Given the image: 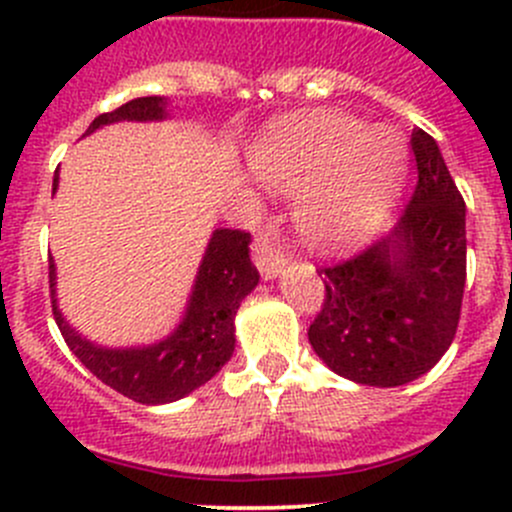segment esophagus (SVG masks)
Returning <instances> with one entry per match:
<instances>
[{"label": "esophagus", "mask_w": 512, "mask_h": 512, "mask_svg": "<svg viewBox=\"0 0 512 512\" xmlns=\"http://www.w3.org/2000/svg\"><path fill=\"white\" fill-rule=\"evenodd\" d=\"M252 255H255V265L265 280H275V277H280L285 272L287 257L277 247L272 232H265V235L257 237L255 245H252Z\"/></svg>", "instance_id": "obj_1"}]
</instances>
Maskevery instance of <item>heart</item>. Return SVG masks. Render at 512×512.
I'll return each mask as SVG.
<instances>
[{
  "mask_svg": "<svg viewBox=\"0 0 512 512\" xmlns=\"http://www.w3.org/2000/svg\"><path fill=\"white\" fill-rule=\"evenodd\" d=\"M260 183L297 198L304 240L347 250L376 230L404 183V146L394 131L344 113H309L267 133L250 153Z\"/></svg>",
  "mask_w": 512,
  "mask_h": 512,
  "instance_id": "heart-1",
  "label": "heart"
}]
</instances>
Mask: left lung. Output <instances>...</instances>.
Instances as JSON below:
<instances>
[{
  "label": "left lung",
  "mask_w": 512,
  "mask_h": 512,
  "mask_svg": "<svg viewBox=\"0 0 512 512\" xmlns=\"http://www.w3.org/2000/svg\"><path fill=\"white\" fill-rule=\"evenodd\" d=\"M418 185L389 237L324 267L314 354L344 379L404 386L438 364L456 337L466 287V203L438 143L411 133Z\"/></svg>",
  "instance_id": "obj_1"
}]
</instances>
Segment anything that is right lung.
<instances>
[{
  "mask_svg": "<svg viewBox=\"0 0 512 512\" xmlns=\"http://www.w3.org/2000/svg\"><path fill=\"white\" fill-rule=\"evenodd\" d=\"M170 101L165 96H143L123 103L111 113L94 118L91 136L98 128L121 121H168ZM59 190V170L54 173V193ZM250 235L218 227L203 252L188 302L180 322L151 344L103 347L71 327L56 297V262L49 257L51 307L56 324L76 359L103 384L138 404H170L208 384L235 352V314L242 299L257 287L260 272L250 260Z\"/></svg>",
  "mask_w": 512,
  "mask_h": 512,
  "instance_id": "1",
  "label": "right lung"
}]
</instances>
